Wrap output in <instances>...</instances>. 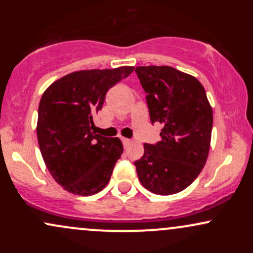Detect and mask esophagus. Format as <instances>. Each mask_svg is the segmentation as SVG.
Wrapping results in <instances>:
<instances>
[{
    "label": "esophagus",
    "mask_w": 253,
    "mask_h": 253,
    "mask_svg": "<svg viewBox=\"0 0 253 253\" xmlns=\"http://www.w3.org/2000/svg\"><path fill=\"white\" fill-rule=\"evenodd\" d=\"M121 140H123V144L125 147H128V145L132 143V140H129V139H127V138H121Z\"/></svg>",
    "instance_id": "obj_1"
}]
</instances>
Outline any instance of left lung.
<instances>
[{"label":"left lung","instance_id":"left-lung-1","mask_svg":"<svg viewBox=\"0 0 253 253\" xmlns=\"http://www.w3.org/2000/svg\"><path fill=\"white\" fill-rule=\"evenodd\" d=\"M151 123L162 124V140L144 144L134 162L139 181L158 195L179 193L196 179L211 147L213 110L203 85L171 66H138Z\"/></svg>","mask_w":253,"mask_h":253}]
</instances>
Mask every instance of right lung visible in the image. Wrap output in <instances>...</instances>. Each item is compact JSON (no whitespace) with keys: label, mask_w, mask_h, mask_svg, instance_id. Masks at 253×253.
Segmentation results:
<instances>
[{"label":"right lung","mask_w":253,"mask_h":253,"mask_svg":"<svg viewBox=\"0 0 253 253\" xmlns=\"http://www.w3.org/2000/svg\"><path fill=\"white\" fill-rule=\"evenodd\" d=\"M133 70L72 72L42 94L37 125L40 152L54 181L69 193L90 196L108 184L124 146L119 138L92 132V117L102 108L107 91Z\"/></svg>","instance_id":"right-lung-1"}]
</instances>
